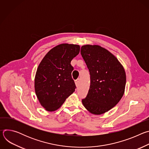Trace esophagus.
Returning <instances> with one entry per match:
<instances>
[{
  "label": "esophagus",
  "instance_id": "obj_1",
  "mask_svg": "<svg viewBox=\"0 0 149 149\" xmlns=\"http://www.w3.org/2000/svg\"><path fill=\"white\" fill-rule=\"evenodd\" d=\"M79 79H78L75 80V85H76L77 87H78L79 86Z\"/></svg>",
  "mask_w": 149,
  "mask_h": 149
}]
</instances>
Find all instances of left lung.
<instances>
[{
	"mask_svg": "<svg viewBox=\"0 0 149 149\" xmlns=\"http://www.w3.org/2000/svg\"><path fill=\"white\" fill-rule=\"evenodd\" d=\"M81 54L90 74L88 94L82 100L90 113L100 115L110 110L125 91L126 74L123 66L109 51L97 45H85Z\"/></svg>",
	"mask_w": 149,
	"mask_h": 149,
	"instance_id": "8db88e82",
	"label": "left lung"
}]
</instances>
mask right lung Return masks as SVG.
<instances>
[{
  "mask_svg": "<svg viewBox=\"0 0 149 149\" xmlns=\"http://www.w3.org/2000/svg\"><path fill=\"white\" fill-rule=\"evenodd\" d=\"M79 51L78 45L59 44L52 48L39 64L35 77V91L45 110H58L75 91L71 61Z\"/></svg>",
  "mask_w": 149,
  "mask_h": 149,
  "instance_id": "right-lung-1",
  "label": "right lung"
}]
</instances>
